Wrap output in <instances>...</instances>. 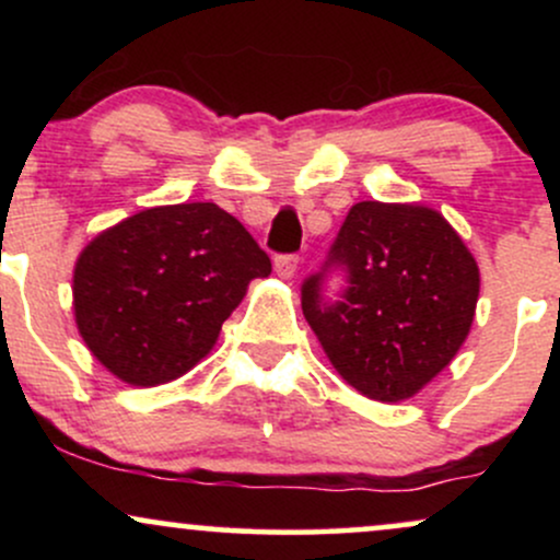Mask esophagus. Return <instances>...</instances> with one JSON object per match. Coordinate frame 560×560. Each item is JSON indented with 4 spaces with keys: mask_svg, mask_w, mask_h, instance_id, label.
Returning <instances> with one entry per match:
<instances>
[{
    "mask_svg": "<svg viewBox=\"0 0 560 560\" xmlns=\"http://www.w3.org/2000/svg\"><path fill=\"white\" fill-rule=\"evenodd\" d=\"M273 266H276V273H279L281 279H292V276L298 273L300 258L298 255H276Z\"/></svg>",
    "mask_w": 560,
    "mask_h": 560,
    "instance_id": "obj_1",
    "label": "esophagus"
}]
</instances>
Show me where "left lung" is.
Segmentation results:
<instances>
[{
  "label": "left lung",
  "instance_id": "8db88e82",
  "mask_svg": "<svg viewBox=\"0 0 560 560\" xmlns=\"http://www.w3.org/2000/svg\"><path fill=\"white\" fill-rule=\"evenodd\" d=\"M339 270V301L325 279ZM479 268L436 210L358 202L318 273L302 281V313L334 369L371 400H408L466 342Z\"/></svg>",
  "mask_w": 560,
  "mask_h": 560
}]
</instances>
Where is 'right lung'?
<instances>
[{
	"label": "right lung",
	"instance_id": "obj_1",
	"mask_svg": "<svg viewBox=\"0 0 560 560\" xmlns=\"http://www.w3.org/2000/svg\"><path fill=\"white\" fill-rule=\"evenodd\" d=\"M271 258L213 202L150 208L102 231L73 273L75 324L94 358L133 387L178 378L213 350Z\"/></svg>",
	"mask_w": 560,
	"mask_h": 560
}]
</instances>
